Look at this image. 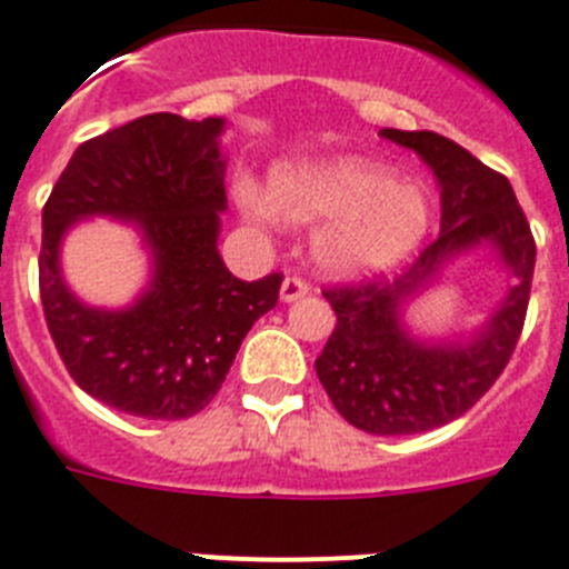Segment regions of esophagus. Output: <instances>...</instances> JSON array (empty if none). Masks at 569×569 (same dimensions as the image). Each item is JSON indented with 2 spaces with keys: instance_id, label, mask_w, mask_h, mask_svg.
<instances>
[{
  "instance_id": "esophagus-1",
  "label": "esophagus",
  "mask_w": 569,
  "mask_h": 569,
  "mask_svg": "<svg viewBox=\"0 0 569 569\" xmlns=\"http://www.w3.org/2000/svg\"><path fill=\"white\" fill-rule=\"evenodd\" d=\"M308 290H311L308 281L299 279V276H288V279L281 281V302H296V299L308 296Z\"/></svg>"
}]
</instances>
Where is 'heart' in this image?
Listing matches in <instances>:
<instances>
[{"label":"heart","instance_id":"obj_1","mask_svg":"<svg viewBox=\"0 0 569 569\" xmlns=\"http://www.w3.org/2000/svg\"><path fill=\"white\" fill-rule=\"evenodd\" d=\"M234 194L252 218H264L270 203L293 227L322 223L313 234V261L331 276L398 264L430 223V197L419 182L396 180L387 166L358 157L276 168L267 203L250 182H238Z\"/></svg>","mask_w":569,"mask_h":569}]
</instances>
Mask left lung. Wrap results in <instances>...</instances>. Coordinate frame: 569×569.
Masks as SVG:
<instances>
[{
    "mask_svg": "<svg viewBox=\"0 0 569 569\" xmlns=\"http://www.w3.org/2000/svg\"><path fill=\"white\" fill-rule=\"evenodd\" d=\"M416 150L442 186V229L401 276L322 290L337 326L317 358L319 383L342 419L375 436H410L459 419L495 387L527 319L535 238L503 173L433 130H380ZM491 242L516 276L501 308L468 343H419L400 308L448 257Z\"/></svg>",
    "mask_w": 569,
    "mask_h": 569,
    "instance_id": "1",
    "label": "left lung"
}]
</instances>
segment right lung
Returning <instances> with one entry per match:
<instances>
[{"label": "right lung", "instance_id": "1", "mask_svg": "<svg viewBox=\"0 0 569 569\" xmlns=\"http://www.w3.org/2000/svg\"><path fill=\"white\" fill-rule=\"evenodd\" d=\"M223 119L153 112L78 144L42 206L40 299L74 383L112 410L189 419L218 396L241 340L279 302L281 273L234 279L218 252L227 209ZM92 213L133 219L154 256L124 312L83 306L59 276V241Z\"/></svg>", "mask_w": 569, "mask_h": 569}]
</instances>
